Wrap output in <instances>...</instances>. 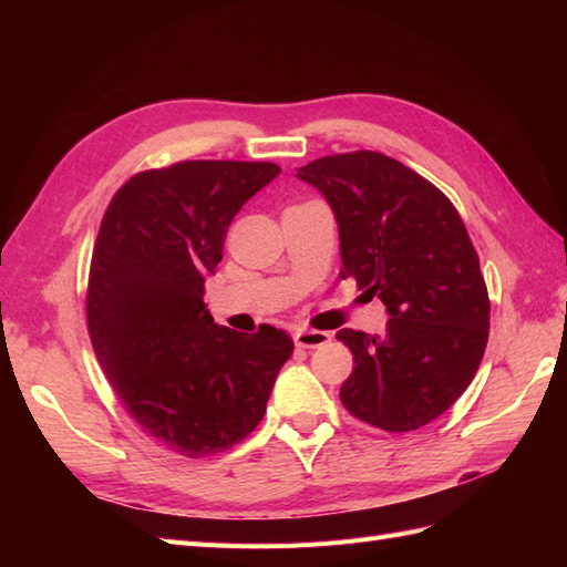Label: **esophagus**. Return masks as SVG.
<instances>
[{
    "mask_svg": "<svg viewBox=\"0 0 567 567\" xmlns=\"http://www.w3.org/2000/svg\"><path fill=\"white\" fill-rule=\"evenodd\" d=\"M331 341V333L329 331H317V329H302L295 333V343L299 348H319V346H327Z\"/></svg>",
    "mask_w": 567,
    "mask_h": 567,
    "instance_id": "34e87169",
    "label": "esophagus"
}]
</instances>
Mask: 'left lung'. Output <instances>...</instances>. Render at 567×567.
<instances>
[{
  "mask_svg": "<svg viewBox=\"0 0 567 567\" xmlns=\"http://www.w3.org/2000/svg\"><path fill=\"white\" fill-rule=\"evenodd\" d=\"M336 214L341 277L390 311L388 333L343 329L353 372L341 402L382 431L426 426L465 392L485 355L489 297L453 202L412 167L375 151L299 167Z\"/></svg>",
  "mask_w": 567,
  "mask_h": 567,
  "instance_id": "left-lung-1",
  "label": "left lung"
}]
</instances>
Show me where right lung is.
<instances>
[{"label": "right lung", "mask_w": 567, "mask_h": 567, "mask_svg": "<svg viewBox=\"0 0 567 567\" xmlns=\"http://www.w3.org/2000/svg\"><path fill=\"white\" fill-rule=\"evenodd\" d=\"M277 173L275 163L183 161L136 173L104 212L87 282L94 355L128 416L179 455L244 441L295 351L268 323L216 327L202 299L228 224Z\"/></svg>", "instance_id": "add662e5"}]
</instances>
